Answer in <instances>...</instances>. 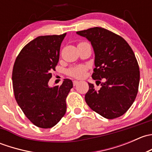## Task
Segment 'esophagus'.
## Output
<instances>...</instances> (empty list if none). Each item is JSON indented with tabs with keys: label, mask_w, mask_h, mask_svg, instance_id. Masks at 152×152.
<instances>
[{
	"label": "esophagus",
	"mask_w": 152,
	"mask_h": 152,
	"mask_svg": "<svg viewBox=\"0 0 152 152\" xmlns=\"http://www.w3.org/2000/svg\"><path fill=\"white\" fill-rule=\"evenodd\" d=\"M73 86H76V85H77L78 84H79V82H78V81H76V80H74L73 82Z\"/></svg>",
	"instance_id": "1"
}]
</instances>
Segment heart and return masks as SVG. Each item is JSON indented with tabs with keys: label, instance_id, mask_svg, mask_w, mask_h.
<instances>
[{
	"label": "heart",
	"instance_id": "heart-1",
	"mask_svg": "<svg viewBox=\"0 0 152 152\" xmlns=\"http://www.w3.org/2000/svg\"><path fill=\"white\" fill-rule=\"evenodd\" d=\"M87 70V67L84 65H79V66L72 67L67 70V74L73 77L82 78L85 75V73Z\"/></svg>",
	"mask_w": 152,
	"mask_h": 152
}]
</instances>
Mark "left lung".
<instances>
[{
    "label": "left lung",
    "mask_w": 152,
    "mask_h": 152,
    "mask_svg": "<svg viewBox=\"0 0 152 152\" xmlns=\"http://www.w3.org/2000/svg\"><path fill=\"white\" fill-rule=\"evenodd\" d=\"M76 34L91 42L96 66L92 78L101 85L96 89L88 83L86 103L105 118L123 115L135 100L140 82L139 65L132 49L123 37L101 27Z\"/></svg>",
    "instance_id": "left-lung-1"
}]
</instances>
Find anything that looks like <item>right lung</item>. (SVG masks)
Here are the masks:
<instances>
[{"label": "right lung", "mask_w": 152, "mask_h": 152, "mask_svg": "<svg viewBox=\"0 0 152 152\" xmlns=\"http://www.w3.org/2000/svg\"><path fill=\"white\" fill-rule=\"evenodd\" d=\"M66 33L35 38L23 48L12 71L17 103L37 126H54L66 113V98L73 87L70 79L50 87L49 79L59 62L61 43Z\"/></svg>", "instance_id": "add662e5"}]
</instances>
